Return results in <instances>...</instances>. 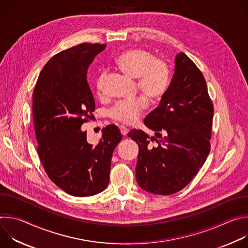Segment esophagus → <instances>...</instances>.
I'll return each mask as SVG.
<instances>
[{"instance_id": "1", "label": "esophagus", "mask_w": 248, "mask_h": 248, "mask_svg": "<svg viewBox=\"0 0 248 248\" xmlns=\"http://www.w3.org/2000/svg\"><path fill=\"white\" fill-rule=\"evenodd\" d=\"M120 129H121V132H122V134H123L124 136L127 134V128H126L125 126H124V125H121V126H120Z\"/></svg>"}]
</instances>
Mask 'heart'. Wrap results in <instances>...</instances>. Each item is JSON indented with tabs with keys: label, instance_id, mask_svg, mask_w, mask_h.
I'll use <instances>...</instances> for the list:
<instances>
[{
	"label": "heart",
	"instance_id": "1",
	"mask_svg": "<svg viewBox=\"0 0 248 248\" xmlns=\"http://www.w3.org/2000/svg\"><path fill=\"white\" fill-rule=\"evenodd\" d=\"M115 62L119 68L131 78H137L139 89L149 99H160L166 92L170 81V70L165 61L155 58L148 50L134 48L120 54ZM106 78L101 73L96 79V88L99 93L103 90ZM148 102L143 96L134 99L118 101L109 110V116L122 124L135 123L147 108Z\"/></svg>",
	"mask_w": 248,
	"mask_h": 248
}]
</instances>
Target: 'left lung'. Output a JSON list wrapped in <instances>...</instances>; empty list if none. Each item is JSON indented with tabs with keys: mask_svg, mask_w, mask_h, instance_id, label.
<instances>
[{
	"mask_svg": "<svg viewBox=\"0 0 248 248\" xmlns=\"http://www.w3.org/2000/svg\"><path fill=\"white\" fill-rule=\"evenodd\" d=\"M213 116V103L202 73L185 53H180L169 88L144 120L156 136L150 137L141 129L127 133L139 147L135 168L139 186L160 195L185 188L210 152ZM154 140L156 144L152 147L150 143Z\"/></svg>",
	"mask_w": 248,
	"mask_h": 248,
	"instance_id": "8db88e82",
	"label": "left lung"
}]
</instances>
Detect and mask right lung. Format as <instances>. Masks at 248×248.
<instances>
[{
  "label": "right lung",
  "instance_id": "obj_1",
  "mask_svg": "<svg viewBox=\"0 0 248 248\" xmlns=\"http://www.w3.org/2000/svg\"><path fill=\"white\" fill-rule=\"evenodd\" d=\"M105 44L81 43L52 57L42 68L32 95L37 152L50 180L78 197L97 194L110 181L111 160L123 136L117 125L103 128L100 142H87L80 129L92 120L95 101L87 69Z\"/></svg>",
  "mask_w": 248,
  "mask_h": 248
}]
</instances>
